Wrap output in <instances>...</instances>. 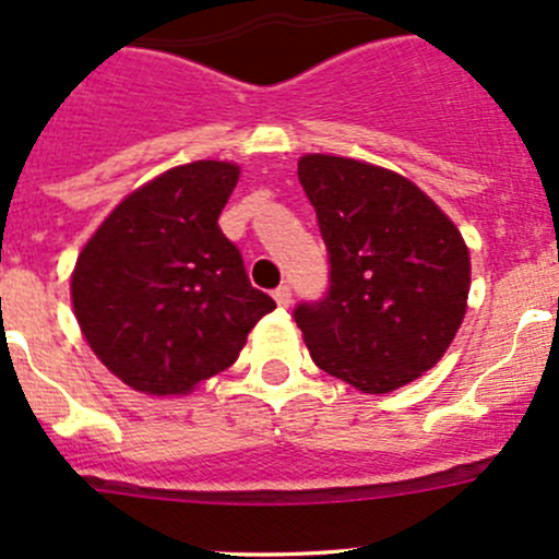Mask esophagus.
<instances>
[{
	"instance_id": "obj_1",
	"label": "esophagus",
	"mask_w": 559,
	"mask_h": 559,
	"mask_svg": "<svg viewBox=\"0 0 559 559\" xmlns=\"http://www.w3.org/2000/svg\"><path fill=\"white\" fill-rule=\"evenodd\" d=\"M273 297H275V302H278L281 308H286V306H289V302H292V289H289V286H286V284H281L278 289L273 292Z\"/></svg>"
}]
</instances>
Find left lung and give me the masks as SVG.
I'll return each instance as SVG.
<instances>
[{"mask_svg":"<svg viewBox=\"0 0 559 559\" xmlns=\"http://www.w3.org/2000/svg\"><path fill=\"white\" fill-rule=\"evenodd\" d=\"M297 175L330 251V292L295 311L313 362L365 394L419 379L467 311L471 251L452 218L405 175L306 154Z\"/></svg>","mask_w":559,"mask_h":559,"instance_id":"obj_1","label":"left lung"}]
</instances>
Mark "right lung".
<instances>
[{
  "instance_id": "obj_1",
  "label": "right lung",
  "mask_w": 559,
  "mask_h": 559,
  "mask_svg": "<svg viewBox=\"0 0 559 559\" xmlns=\"http://www.w3.org/2000/svg\"><path fill=\"white\" fill-rule=\"evenodd\" d=\"M240 178L200 159L129 191L78 253L72 311L99 362L154 397H183L227 370L275 308L248 284L218 216Z\"/></svg>"
}]
</instances>
